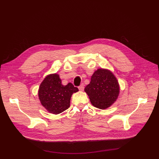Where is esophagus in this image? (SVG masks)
<instances>
[{
    "label": "esophagus",
    "mask_w": 159,
    "mask_h": 159,
    "mask_svg": "<svg viewBox=\"0 0 159 159\" xmlns=\"http://www.w3.org/2000/svg\"><path fill=\"white\" fill-rule=\"evenodd\" d=\"M79 89L81 91H83L84 90V84H81L79 87Z\"/></svg>",
    "instance_id": "obj_1"
}]
</instances>
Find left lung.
Instances as JSON below:
<instances>
[{"label": "left lung", "instance_id": "left-lung-1", "mask_svg": "<svg viewBox=\"0 0 159 159\" xmlns=\"http://www.w3.org/2000/svg\"><path fill=\"white\" fill-rule=\"evenodd\" d=\"M85 92L94 107L106 109L116 102L120 93V86L111 71L101 68L93 72L90 83L85 88Z\"/></svg>", "mask_w": 159, "mask_h": 159}]
</instances>
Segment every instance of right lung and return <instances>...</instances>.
<instances>
[{"instance_id":"add662e5","label":"right lung","mask_w":159,"mask_h":159,"mask_svg":"<svg viewBox=\"0 0 159 159\" xmlns=\"http://www.w3.org/2000/svg\"><path fill=\"white\" fill-rule=\"evenodd\" d=\"M78 91L71 83L62 85L59 74L54 73L47 75L43 80L38 95L41 105L47 111L57 115L70 107L71 95Z\"/></svg>"}]
</instances>
